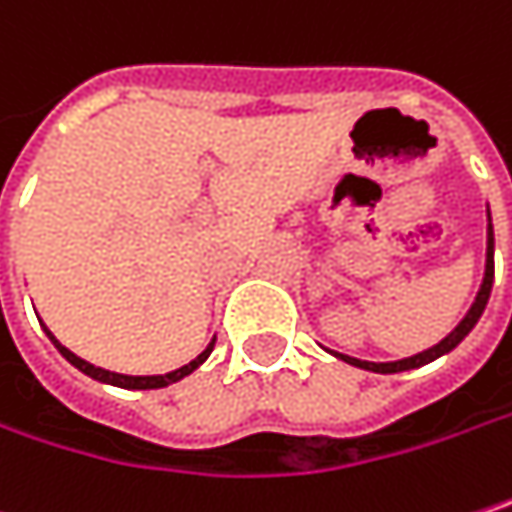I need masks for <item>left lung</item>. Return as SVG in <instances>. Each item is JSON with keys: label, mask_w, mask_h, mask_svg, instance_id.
Masks as SVG:
<instances>
[{"label": "left lung", "mask_w": 512, "mask_h": 512, "mask_svg": "<svg viewBox=\"0 0 512 512\" xmlns=\"http://www.w3.org/2000/svg\"><path fill=\"white\" fill-rule=\"evenodd\" d=\"M492 255H495V237H492V219H489V205H487V263H484V281H481V287H478V296H475V302L472 307L466 310V316L454 325V331L451 334H445L437 346H431V349L419 351V354H413V357H401V360H387V363H375V360H360V357H349V354H340V351H331L334 357H340L343 363H351V366H357V369H366V372H381V375H393V372H407V369H419V366H425V363H431V360H437L442 354H448L451 349H457L466 337H469V331L478 325V319H481V313H484V307L489 302V293H492V275H495V263H492Z\"/></svg>", "instance_id": "left-lung-1"}]
</instances>
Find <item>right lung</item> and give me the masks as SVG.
Segmentation results:
<instances>
[{
  "label": "right lung",
  "mask_w": 512,
  "mask_h": 512,
  "mask_svg": "<svg viewBox=\"0 0 512 512\" xmlns=\"http://www.w3.org/2000/svg\"><path fill=\"white\" fill-rule=\"evenodd\" d=\"M43 325V322H40ZM43 331H46V337L55 343V349L61 351L67 360H70L72 366L78 369V372H84L87 378H93V381H99V384H111V387H122V390H161V387H169V384H175V381H181V378H187V375H193L205 360L210 357V351L216 346V337L210 340L205 351L196 357V360H190V363H184L181 369H172V372H166V375H122V372H111V369H102V366H93V363H87V360H81L78 354H72L67 346H61L58 340H55V334L43 325Z\"/></svg>",
  "instance_id": "add662e5"
}]
</instances>
